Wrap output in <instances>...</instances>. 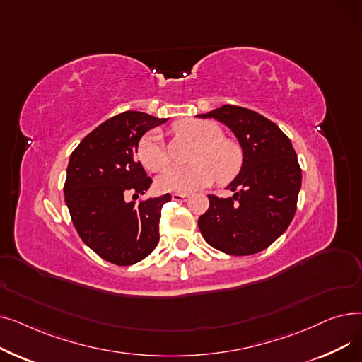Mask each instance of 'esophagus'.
Listing matches in <instances>:
<instances>
[{"label": "esophagus", "mask_w": 362, "mask_h": 362, "mask_svg": "<svg viewBox=\"0 0 362 362\" xmlns=\"http://www.w3.org/2000/svg\"><path fill=\"white\" fill-rule=\"evenodd\" d=\"M171 199H173V201H186L187 195H185V194H173V195H171Z\"/></svg>", "instance_id": "obj_1"}]
</instances>
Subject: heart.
Returning <instances> with one entry per match:
<instances>
[{"instance_id":"1","label":"heart","mask_w":362,"mask_h":362,"mask_svg":"<svg viewBox=\"0 0 362 362\" xmlns=\"http://www.w3.org/2000/svg\"><path fill=\"white\" fill-rule=\"evenodd\" d=\"M175 130L199 144L194 154L197 163L189 167L173 165L163 171L157 179L161 191L186 195L210 185L216 177L224 183L239 173L243 161L242 149L235 141L223 138V130L217 123L187 119L176 123ZM138 157L151 171H160L167 165L168 156L158 132H149L141 139Z\"/></svg>"}]
</instances>
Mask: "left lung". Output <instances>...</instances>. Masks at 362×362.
<instances>
[{
    "label": "left lung",
    "instance_id": "left-lung-1",
    "mask_svg": "<svg viewBox=\"0 0 362 362\" xmlns=\"http://www.w3.org/2000/svg\"><path fill=\"white\" fill-rule=\"evenodd\" d=\"M197 117L229 127L243 154L238 176L227 185L233 195H208L199 230L224 254H257L284 233L296 211L302 171L292 142L276 123L243 107L223 105Z\"/></svg>",
    "mask_w": 362,
    "mask_h": 362
}]
</instances>
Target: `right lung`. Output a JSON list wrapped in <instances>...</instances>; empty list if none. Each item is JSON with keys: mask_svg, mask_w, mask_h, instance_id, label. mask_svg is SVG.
<instances>
[{"mask_svg": "<svg viewBox=\"0 0 362 362\" xmlns=\"http://www.w3.org/2000/svg\"><path fill=\"white\" fill-rule=\"evenodd\" d=\"M168 119L141 111L117 114L93 129L69 160L64 198L82 240L105 261L132 265L160 240L161 208L168 194L136 204L152 180L135 154L145 133Z\"/></svg>", "mask_w": 362, "mask_h": 362, "instance_id": "1", "label": "right lung"}]
</instances>
